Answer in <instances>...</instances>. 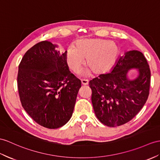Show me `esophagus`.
I'll list each match as a JSON object with an SVG mask.
<instances>
[{"label":"esophagus","mask_w":160,"mask_h":160,"mask_svg":"<svg viewBox=\"0 0 160 160\" xmlns=\"http://www.w3.org/2000/svg\"><path fill=\"white\" fill-rule=\"evenodd\" d=\"M89 83V81L88 79H81V83L83 85H86Z\"/></svg>","instance_id":"esophagus-1"}]
</instances>
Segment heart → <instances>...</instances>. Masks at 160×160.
I'll use <instances>...</instances> for the list:
<instances>
[{
	"label": "heart",
	"instance_id": "b5f03b06",
	"mask_svg": "<svg viewBox=\"0 0 160 160\" xmlns=\"http://www.w3.org/2000/svg\"><path fill=\"white\" fill-rule=\"evenodd\" d=\"M119 55V48L115 42L102 39H82L77 41L75 48L70 46L65 52L66 62L71 71L77 73L85 64L89 68L85 74L92 71L102 74L110 70Z\"/></svg>",
	"mask_w": 160,
	"mask_h": 160
}]
</instances>
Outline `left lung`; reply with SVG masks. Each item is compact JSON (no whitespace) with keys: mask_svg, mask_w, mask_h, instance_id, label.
Wrapping results in <instances>:
<instances>
[{"mask_svg":"<svg viewBox=\"0 0 160 160\" xmlns=\"http://www.w3.org/2000/svg\"><path fill=\"white\" fill-rule=\"evenodd\" d=\"M138 69L139 75L130 80L128 71ZM151 71L142 53L126 52L120 56L110 72L89 81L92 102L100 122L109 127L122 126L133 119L145 104L149 94Z\"/></svg>","mask_w":160,"mask_h":160,"instance_id":"left-lung-1","label":"left lung"}]
</instances>
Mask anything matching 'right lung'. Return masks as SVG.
Listing matches in <instances>:
<instances>
[{
  "mask_svg": "<svg viewBox=\"0 0 160 160\" xmlns=\"http://www.w3.org/2000/svg\"><path fill=\"white\" fill-rule=\"evenodd\" d=\"M41 41L28 49L19 65L18 88L23 108L35 122L49 129L71 119L81 81L69 71L65 52Z\"/></svg>",
  "mask_w": 160,
  "mask_h": 160,
  "instance_id": "right-lung-1",
  "label": "right lung"
}]
</instances>
